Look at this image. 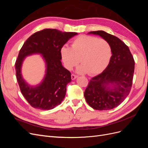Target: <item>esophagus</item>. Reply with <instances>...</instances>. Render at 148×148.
Returning a JSON list of instances; mask_svg holds the SVG:
<instances>
[{"instance_id":"obj_1","label":"esophagus","mask_w":148,"mask_h":148,"mask_svg":"<svg viewBox=\"0 0 148 148\" xmlns=\"http://www.w3.org/2000/svg\"><path fill=\"white\" fill-rule=\"evenodd\" d=\"M71 79H75L76 78L78 77V76L75 75V74H71Z\"/></svg>"}]
</instances>
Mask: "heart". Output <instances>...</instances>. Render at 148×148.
<instances>
[{
	"label": "heart",
	"instance_id": "b5f03b06",
	"mask_svg": "<svg viewBox=\"0 0 148 148\" xmlns=\"http://www.w3.org/2000/svg\"><path fill=\"white\" fill-rule=\"evenodd\" d=\"M60 53L65 68L71 70L79 63V73L89 75L101 73L109 65L112 57V48L106 40L91 36L82 35L71 42V48L63 46Z\"/></svg>",
	"mask_w": 148,
	"mask_h": 148
}]
</instances>
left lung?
<instances>
[{
	"mask_svg": "<svg viewBox=\"0 0 148 148\" xmlns=\"http://www.w3.org/2000/svg\"><path fill=\"white\" fill-rule=\"evenodd\" d=\"M108 42L112 48L109 64L103 72L89 81L84 96L95 110H107L117 107L129 95L132 86L135 60L128 47L114 35L104 31H91ZM111 84L114 87L108 86Z\"/></svg>",
	"mask_w": 148,
	"mask_h": 148,
	"instance_id": "1",
	"label": "left lung"
}]
</instances>
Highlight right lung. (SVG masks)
<instances>
[{
	"instance_id": "add662e5",
	"label": "right lung",
	"mask_w": 148,
	"mask_h": 148,
	"mask_svg": "<svg viewBox=\"0 0 148 148\" xmlns=\"http://www.w3.org/2000/svg\"><path fill=\"white\" fill-rule=\"evenodd\" d=\"M77 34L46 28L31 35L23 44L15 62L16 77L22 95L31 107L50 110L64 100L66 84L71 79L70 71L62 65L60 50L70 38ZM36 53L43 55L47 69L43 82L33 88L22 78L21 67L26 56Z\"/></svg>"
}]
</instances>
